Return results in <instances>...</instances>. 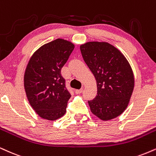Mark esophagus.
<instances>
[{
    "label": "esophagus",
    "instance_id": "esophagus-1",
    "mask_svg": "<svg viewBox=\"0 0 156 156\" xmlns=\"http://www.w3.org/2000/svg\"><path fill=\"white\" fill-rule=\"evenodd\" d=\"M83 89H80V90H76L75 91V92H76V94H81L82 92H83Z\"/></svg>",
    "mask_w": 156,
    "mask_h": 156
}]
</instances>
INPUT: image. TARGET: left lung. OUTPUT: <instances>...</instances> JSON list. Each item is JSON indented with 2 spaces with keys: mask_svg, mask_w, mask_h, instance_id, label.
<instances>
[{
  "mask_svg": "<svg viewBox=\"0 0 156 156\" xmlns=\"http://www.w3.org/2000/svg\"><path fill=\"white\" fill-rule=\"evenodd\" d=\"M80 49L97 81V96L88 102L91 112L102 121L115 119L126 109L134 90L130 64L117 48L107 42H87L80 45Z\"/></svg>",
  "mask_w": 156,
  "mask_h": 156,
  "instance_id": "obj_1",
  "label": "left lung"
}]
</instances>
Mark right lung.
Returning <instances> with one entry per match:
<instances>
[{
	"label": "right lung",
	"mask_w": 156,
	"mask_h": 156,
	"mask_svg": "<svg viewBox=\"0 0 156 156\" xmlns=\"http://www.w3.org/2000/svg\"><path fill=\"white\" fill-rule=\"evenodd\" d=\"M74 48L70 41L57 38L41 46L28 62L24 90L30 105L42 119L56 121L66 112L71 95L65 88L61 69Z\"/></svg>",
	"instance_id": "obj_1"
}]
</instances>
